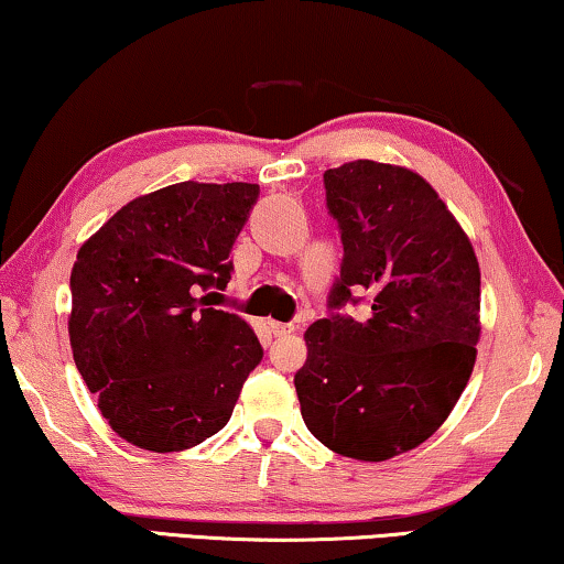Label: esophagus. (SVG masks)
Wrapping results in <instances>:
<instances>
[{
	"instance_id": "obj_1",
	"label": "esophagus",
	"mask_w": 564,
	"mask_h": 564,
	"mask_svg": "<svg viewBox=\"0 0 564 564\" xmlns=\"http://www.w3.org/2000/svg\"><path fill=\"white\" fill-rule=\"evenodd\" d=\"M269 330H272L274 333V336H290V333L292 330H295V325H292V323H269Z\"/></svg>"
}]
</instances>
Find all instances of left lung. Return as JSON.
Listing matches in <instances>:
<instances>
[{
	"mask_svg": "<svg viewBox=\"0 0 564 564\" xmlns=\"http://www.w3.org/2000/svg\"><path fill=\"white\" fill-rule=\"evenodd\" d=\"M343 241L328 317L305 333L295 373L307 430L333 453L389 460L447 420L476 364L480 269L432 185L406 167L356 160L325 170ZM369 299L354 322L339 310Z\"/></svg>",
	"mask_w": 564,
	"mask_h": 564,
	"instance_id": "8db88e82",
	"label": "left lung"
}]
</instances>
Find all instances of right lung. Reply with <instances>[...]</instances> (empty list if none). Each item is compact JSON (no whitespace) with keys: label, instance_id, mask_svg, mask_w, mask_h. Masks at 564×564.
Wrapping results in <instances>:
<instances>
[{"label":"right lung","instance_id":"1","mask_svg":"<svg viewBox=\"0 0 564 564\" xmlns=\"http://www.w3.org/2000/svg\"><path fill=\"white\" fill-rule=\"evenodd\" d=\"M257 198L251 183L167 185L127 203L78 251L73 361L111 430L142 451H187L224 430L262 361L254 330L210 307Z\"/></svg>","mask_w":564,"mask_h":564}]
</instances>
